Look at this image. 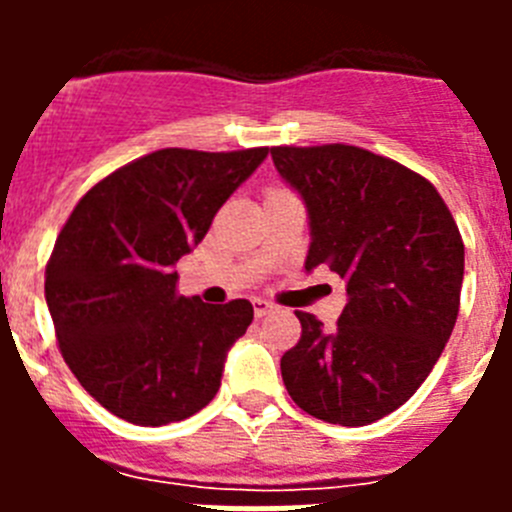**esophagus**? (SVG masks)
<instances>
[{
    "label": "esophagus",
    "mask_w": 512,
    "mask_h": 512,
    "mask_svg": "<svg viewBox=\"0 0 512 512\" xmlns=\"http://www.w3.org/2000/svg\"><path fill=\"white\" fill-rule=\"evenodd\" d=\"M271 307L274 305L266 300H261V297H256V300H253V312H256V318H264V315H269Z\"/></svg>",
    "instance_id": "esophagus-1"
}]
</instances>
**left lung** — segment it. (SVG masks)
<instances>
[{
	"instance_id": "left-lung-1",
	"label": "left lung",
	"mask_w": 512,
	"mask_h": 512,
	"mask_svg": "<svg viewBox=\"0 0 512 512\" xmlns=\"http://www.w3.org/2000/svg\"><path fill=\"white\" fill-rule=\"evenodd\" d=\"M307 207L305 269L346 279L336 330L297 312L302 338L282 356L289 397L312 418L369 425L415 395L459 315L464 243L428 179L356 146L271 148Z\"/></svg>"
}]
</instances>
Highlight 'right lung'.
I'll return each instance as SVG.
<instances>
[{"label": "right lung", "instance_id": "obj_1", "mask_svg": "<svg viewBox=\"0 0 512 512\" xmlns=\"http://www.w3.org/2000/svg\"><path fill=\"white\" fill-rule=\"evenodd\" d=\"M266 153H148L89 189L63 225L45 269V302L69 369L117 418L176 423L220 390L253 305L179 297L174 264Z\"/></svg>", "mask_w": 512, "mask_h": 512}]
</instances>
